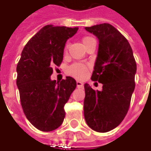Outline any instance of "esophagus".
Segmentation results:
<instances>
[{
    "mask_svg": "<svg viewBox=\"0 0 151 151\" xmlns=\"http://www.w3.org/2000/svg\"><path fill=\"white\" fill-rule=\"evenodd\" d=\"M84 86V84L81 82V81H77V87L78 88H83Z\"/></svg>",
    "mask_w": 151,
    "mask_h": 151,
    "instance_id": "1",
    "label": "esophagus"
}]
</instances>
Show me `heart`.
Returning a JSON list of instances; mask_svg holds the SVG:
<instances>
[{
  "instance_id": "heart-1",
  "label": "heart",
  "mask_w": 151,
  "mask_h": 151,
  "mask_svg": "<svg viewBox=\"0 0 151 151\" xmlns=\"http://www.w3.org/2000/svg\"><path fill=\"white\" fill-rule=\"evenodd\" d=\"M92 42H96L95 40L93 38L90 37V36H86L82 39V43L86 47V46H88V44H90ZM68 48V44L65 45V50H66ZM87 70H88V66L83 63H74L72 65H70L68 71L69 73L71 76H73L74 78H78V79H83L86 78V73H87Z\"/></svg>"
}]
</instances>
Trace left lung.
Listing matches in <instances>:
<instances>
[{
	"instance_id": "left-lung-1",
	"label": "left lung",
	"mask_w": 151,
	"mask_h": 151,
	"mask_svg": "<svg viewBox=\"0 0 151 151\" xmlns=\"http://www.w3.org/2000/svg\"><path fill=\"white\" fill-rule=\"evenodd\" d=\"M99 40L91 79L103 85L95 91L85 84L84 116L88 126L107 132L119 125L127 113L134 86L136 63L131 45L112 25L101 24L85 27Z\"/></svg>"
}]
</instances>
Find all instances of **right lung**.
I'll return each mask as SVG.
<instances>
[{"instance_id":"obj_1","label":"right lung","mask_w":151,"mask_h":151,"mask_svg":"<svg viewBox=\"0 0 151 151\" xmlns=\"http://www.w3.org/2000/svg\"><path fill=\"white\" fill-rule=\"evenodd\" d=\"M78 27L47 25L27 42L17 66V86L23 111L30 123L42 132L63 124L64 106L77 86L71 77L56 82L50 79L53 66L60 65L68 39Z\"/></svg>"}]
</instances>
